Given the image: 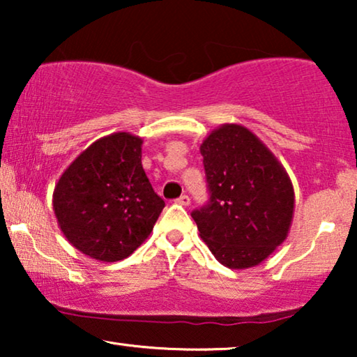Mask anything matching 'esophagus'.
<instances>
[{
	"label": "esophagus",
	"instance_id": "esophagus-1",
	"mask_svg": "<svg viewBox=\"0 0 357 357\" xmlns=\"http://www.w3.org/2000/svg\"><path fill=\"white\" fill-rule=\"evenodd\" d=\"M175 203L182 204V206H188V204H190V197H188V195H182V197L175 199Z\"/></svg>",
	"mask_w": 357,
	"mask_h": 357
}]
</instances>
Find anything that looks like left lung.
<instances>
[{
    "instance_id": "1",
    "label": "left lung",
    "mask_w": 357,
    "mask_h": 357,
    "mask_svg": "<svg viewBox=\"0 0 357 357\" xmlns=\"http://www.w3.org/2000/svg\"><path fill=\"white\" fill-rule=\"evenodd\" d=\"M209 204L192 213L199 237L221 265L245 270L287 238L294 187L286 169L247 126L224 123L199 146Z\"/></svg>"
}]
</instances>
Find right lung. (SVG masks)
Here are the masks:
<instances>
[{"mask_svg": "<svg viewBox=\"0 0 357 357\" xmlns=\"http://www.w3.org/2000/svg\"><path fill=\"white\" fill-rule=\"evenodd\" d=\"M141 146L143 139L126 131L99 138L68 165L53 190L58 227L92 260L130 257L165 206L146 177Z\"/></svg>", "mask_w": 357, "mask_h": 357, "instance_id": "1", "label": "right lung"}]
</instances>
